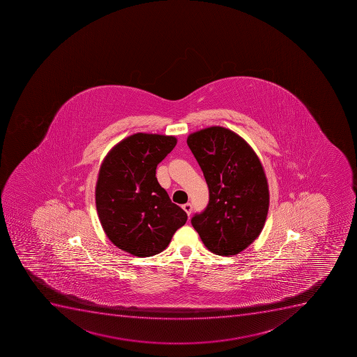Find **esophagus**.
<instances>
[{
    "label": "esophagus",
    "instance_id": "obj_1",
    "mask_svg": "<svg viewBox=\"0 0 357 357\" xmlns=\"http://www.w3.org/2000/svg\"><path fill=\"white\" fill-rule=\"evenodd\" d=\"M182 207H183V210L187 212L188 215H190L191 211H192V205H191L190 203H187L184 204L183 206Z\"/></svg>",
    "mask_w": 357,
    "mask_h": 357
}]
</instances>
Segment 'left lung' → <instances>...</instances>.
Returning a JSON list of instances; mask_svg holds the SVG:
<instances>
[{
  "instance_id": "1",
  "label": "left lung",
  "mask_w": 357,
  "mask_h": 357,
  "mask_svg": "<svg viewBox=\"0 0 357 357\" xmlns=\"http://www.w3.org/2000/svg\"><path fill=\"white\" fill-rule=\"evenodd\" d=\"M188 146L203 170L210 200L191 219L208 250L221 256L247 249L263 230L270 193L252 147L234 131L210 127L189 135Z\"/></svg>"
}]
</instances>
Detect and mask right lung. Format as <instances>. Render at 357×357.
<instances>
[{"label":"right lung","mask_w":357,"mask_h":357,"mask_svg":"<svg viewBox=\"0 0 357 357\" xmlns=\"http://www.w3.org/2000/svg\"><path fill=\"white\" fill-rule=\"evenodd\" d=\"M174 136L138 134L121 140L105 157L96 185V205L110 242L137 257L164 251L188 215L155 177L170 153Z\"/></svg>","instance_id":"obj_1"}]
</instances>
